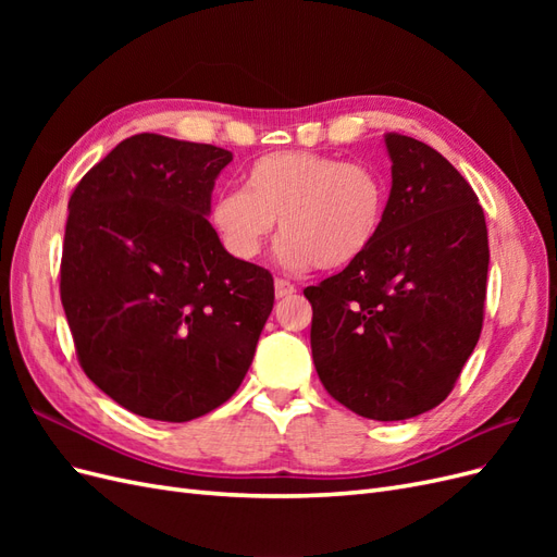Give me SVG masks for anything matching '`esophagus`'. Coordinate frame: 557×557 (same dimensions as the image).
<instances>
[{
  "label": "esophagus",
  "instance_id": "34e87169",
  "mask_svg": "<svg viewBox=\"0 0 557 557\" xmlns=\"http://www.w3.org/2000/svg\"><path fill=\"white\" fill-rule=\"evenodd\" d=\"M274 290H276V297L281 299V297H290L297 288H295V283H290V281L276 278V281H274Z\"/></svg>",
  "mask_w": 557,
  "mask_h": 557
}]
</instances>
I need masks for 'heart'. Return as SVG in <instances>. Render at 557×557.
<instances>
[{
    "label": "heart",
    "mask_w": 557,
    "mask_h": 557,
    "mask_svg": "<svg viewBox=\"0 0 557 557\" xmlns=\"http://www.w3.org/2000/svg\"><path fill=\"white\" fill-rule=\"evenodd\" d=\"M387 183L362 162L281 150L252 162L244 190L215 195L209 221L234 260H256L278 221V258L293 269H344L374 246Z\"/></svg>",
    "instance_id": "1"
}]
</instances>
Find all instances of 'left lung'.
Returning a JSON list of instances; mask_svg holds the SVG:
<instances>
[{"label":"left lung","instance_id":"8db88e82","mask_svg":"<svg viewBox=\"0 0 557 557\" xmlns=\"http://www.w3.org/2000/svg\"><path fill=\"white\" fill-rule=\"evenodd\" d=\"M385 146L379 239L305 297L325 391L358 416L407 420L448 397L479 342L491 250L476 193L442 153L395 132Z\"/></svg>","mask_w":557,"mask_h":557}]
</instances>
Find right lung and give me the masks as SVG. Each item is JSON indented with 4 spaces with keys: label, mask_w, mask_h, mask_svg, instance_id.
Wrapping results in <instances>:
<instances>
[{
    "label": "right lung",
    "mask_w": 557,
    "mask_h": 557,
    "mask_svg": "<svg viewBox=\"0 0 557 557\" xmlns=\"http://www.w3.org/2000/svg\"><path fill=\"white\" fill-rule=\"evenodd\" d=\"M232 153L134 134L70 197L60 297L86 376L127 411L185 423L227 401L274 307L264 267L234 260L211 223Z\"/></svg>",
    "instance_id": "1"
}]
</instances>
